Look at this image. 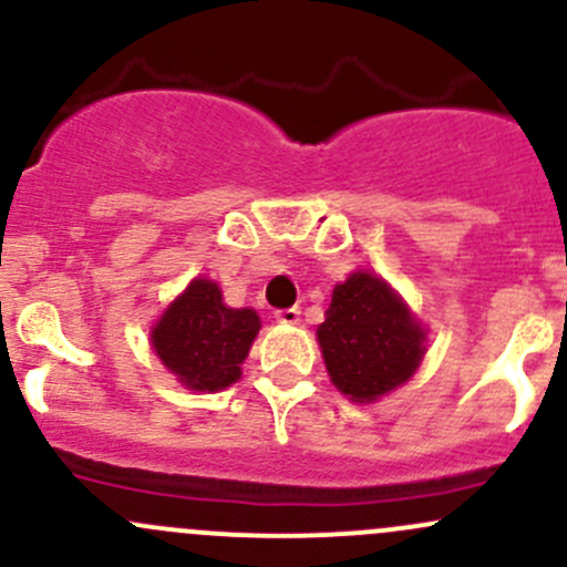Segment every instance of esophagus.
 I'll use <instances>...</instances> for the list:
<instances>
[{
  "label": "esophagus",
  "mask_w": 567,
  "mask_h": 567,
  "mask_svg": "<svg viewBox=\"0 0 567 567\" xmlns=\"http://www.w3.org/2000/svg\"><path fill=\"white\" fill-rule=\"evenodd\" d=\"M299 318H301L299 307H288V310H279V312H277V320H279V323H285V326L299 323Z\"/></svg>",
  "instance_id": "1"
}]
</instances>
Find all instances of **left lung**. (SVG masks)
Wrapping results in <instances>:
<instances>
[{"label": "left lung", "mask_w": 567, "mask_h": 567, "mask_svg": "<svg viewBox=\"0 0 567 567\" xmlns=\"http://www.w3.org/2000/svg\"><path fill=\"white\" fill-rule=\"evenodd\" d=\"M318 342L331 384L353 403H373L398 390L425 357L420 320L370 271H353L337 285Z\"/></svg>", "instance_id": "left-lung-1"}]
</instances>
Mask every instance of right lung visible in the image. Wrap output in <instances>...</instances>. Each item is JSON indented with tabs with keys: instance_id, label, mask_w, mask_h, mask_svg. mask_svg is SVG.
<instances>
[{
	"instance_id": "obj_1",
	"label": "right lung",
	"mask_w": 567,
	"mask_h": 567,
	"mask_svg": "<svg viewBox=\"0 0 567 567\" xmlns=\"http://www.w3.org/2000/svg\"><path fill=\"white\" fill-rule=\"evenodd\" d=\"M260 331L255 310H233L219 285L192 279L153 326L151 342L164 368L194 392H219L241 379L251 340Z\"/></svg>"
}]
</instances>
